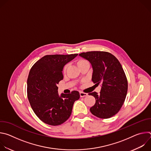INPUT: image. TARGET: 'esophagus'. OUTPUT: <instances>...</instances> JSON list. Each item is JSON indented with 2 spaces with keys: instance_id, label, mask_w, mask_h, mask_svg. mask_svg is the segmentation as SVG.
I'll list each match as a JSON object with an SVG mask.
<instances>
[{
  "instance_id": "1",
  "label": "esophagus",
  "mask_w": 151,
  "mask_h": 151,
  "mask_svg": "<svg viewBox=\"0 0 151 151\" xmlns=\"http://www.w3.org/2000/svg\"><path fill=\"white\" fill-rule=\"evenodd\" d=\"M79 94H80V97H85V96H88L87 93H83L82 91H81L79 93Z\"/></svg>"
}]
</instances>
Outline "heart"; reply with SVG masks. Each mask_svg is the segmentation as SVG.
<instances>
[{
    "label": "heart",
    "instance_id": "obj_1",
    "mask_svg": "<svg viewBox=\"0 0 151 151\" xmlns=\"http://www.w3.org/2000/svg\"><path fill=\"white\" fill-rule=\"evenodd\" d=\"M85 61V60H78V62H77V66H78L79 65H80L81 64H82V63H83ZM65 70H66V67L64 68V72H65Z\"/></svg>",
    "mask_w": 151,
    "mask_h": 151
}]
</instances>
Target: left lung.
Returning <instances> with one entry per match:
<instances>
[{
	"label": "left lung",
	"instance_id": "left-lung-1",
	"mask_svg": "<svg viewBox=\"0 0 151 151\" xmlns=\"http://www.w3.org/2000/svg\"><path fill=\"white\" fill-rule=\"evenodd\" d=\"M79 55L91 63L94 83L101 85L100 94H88L96 99L95 104L90 108L91 114L102 119L113 116L121 108L128 90L127 79L121 63L107 52L90 51Z\"/></svg>",
	"mask_w": 151,
	"mask_h": 151
}]
</instances>
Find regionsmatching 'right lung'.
I'll list each match as a JSON object with an SVG mask.
<instances>
[{
	"label": "right lung",
	"instance_id": "1",
	"mask_svg": "<svg viewBox=\"0 0 151 151\" xmlns=\"http://www.w3.org/2000/svg\"><path fill=\"white\" fill-rule=\"evenodd\" d=\"M78 54L47 55L31 68L27 82V97L36 116L45 124L58 125L70 117L79 93H58L57 84L63 79V69Z\"/></svg>",
	"mask_w": 151,
	"mask_h": 151
}]
</instances>
